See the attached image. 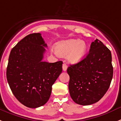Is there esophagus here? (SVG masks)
Listing matches in <instances>:
<instances>
[{
  "label": "esophagus",
  "instance_id": "esophagus-1",
  "mask_svg": "<svg viewBox=\"0 0 121 121\" xmlns=\"http://www.w3.org/2000/svg\"><path fill=\"white\" fill-rule=\"evenodd\" d=\"M67 68H68V66L66 65V63H63V70L64 71H66L67 70Z\"/></svg>",
  "mask_w": 121,
  "mask_h": 121
}]
</instances>
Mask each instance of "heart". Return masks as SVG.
Segmentation results:
<instances>
[{
    "label": "heart",
    "instance_id": "obj_1",
    "mask_svg": "<svg viewBox=\"0 0 121 121\" xmlns=\"http://www.w3.org/2000/svg\"><path fill=\"white\" fill-rule=\"evenodd\" d=\"M87 46L79 39H70L57 43L55 52L58 55L65 56L71 63H77L83 59L86 52Z\"/></svg>",
    "mask_w": 121,
    "mask_h": 121
}]
</instances>
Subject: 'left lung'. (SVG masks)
Wrapping results in <instances>:
<instances>
[{"instance_id":"8db88e82","label":"left lung","mask_w":121,"mask_h":121,"mask_svg":"<svg viewBox=\"0 0 121 121\" xmlns=\"http://www.w3.org/2000/svg\"><path fill=\"white\" fill-rule=\"evenodd\" d=\"M69 91L76 104L89 105L101 99L108 90L113 68L110 50L97 39L92 42L84 59L67 69Z\"/></svg>"}]
</instances>
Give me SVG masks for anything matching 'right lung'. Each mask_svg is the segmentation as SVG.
Returning <instances> with one entry per match:
<instances>
[{"label": "right lung", "instance_id": "1", "mask_svg": "<svg viewBox=\"0 0 121 121\" xmlns=\"http://www.w3.org/2000/svg\"><path fill=\"white\" fill-rule=\"evenodd\" d=\"M47 44L39 33L26 36L10 52L7 79L16 98L31 108L47 103L62 72L61 61H43Z\"/></svg>", "mask_w": 121, "mask_h": 121}]
</instances>
